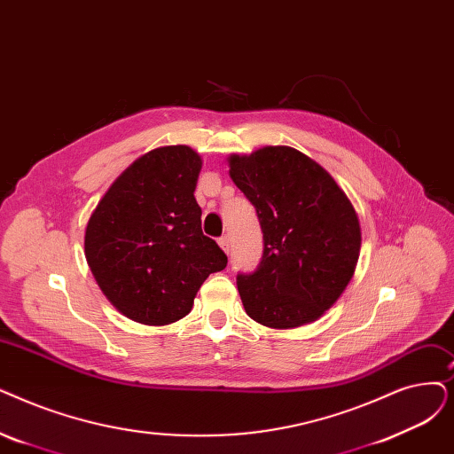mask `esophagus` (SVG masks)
I'll use <instances>...</instances> for the list:
<instances>
[{
  "label": "esophagus",
  "instance_id": "1",
  "mask_svg": "<svg viewBox=\"0 0 454 454\" xmlns=\"http://www.w3.org/2000/svg\"><path fill=\"white\" fill-rule=\"evenodd\" d=\"M219 245H221V248L228 254L230 252V238H228V235H223V238L219 239Z\"/></svg>",
  "mask_w": 454,
  "mask_h": 454
}]
</instances>
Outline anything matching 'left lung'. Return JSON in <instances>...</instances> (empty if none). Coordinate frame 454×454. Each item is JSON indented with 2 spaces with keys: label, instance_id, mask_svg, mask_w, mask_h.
I'll return each instance as SVG.
<instances>
[{
  "label": "left lung",
  "instance_id": "left-lung-1",
  "mask_svg": "<svg viewBox=\"0 0 454 454\" xmlns=\"http://www.w3.org/2000/svg\"><path fill=\"white\" fill-rule=\"evenodd\" d=\"M228 167L263 231L260 267L238 276L248 317L278 330L317 321L356 270L362 248L356 209L317 161L291 146L231 153Z\"/></svg>",
  "mask_w": 454,
  "mask_h": 454
}]
</instances>
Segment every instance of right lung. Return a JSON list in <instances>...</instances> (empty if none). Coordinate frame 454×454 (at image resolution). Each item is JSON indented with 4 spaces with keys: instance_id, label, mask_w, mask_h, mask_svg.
<instances>
[{
    "instance_id": "add662e5",
    "label": "right lung",
    "mask_w": 454,
    "mask_h": 454,
    "mask_svg": "<svg viewBox=\"0 0 454 454\" xmlns=\"http://www.w3.org/2000/svg\"><path fill=\"white\" fill-rule=\"evenodd\" d=\"M202 157L160 146L135 160L102 196L85 228V258L107 301L128 319L165 326L191 311L228 258L202 233L194 189Z\"/></svg>"
}]
</instances>
